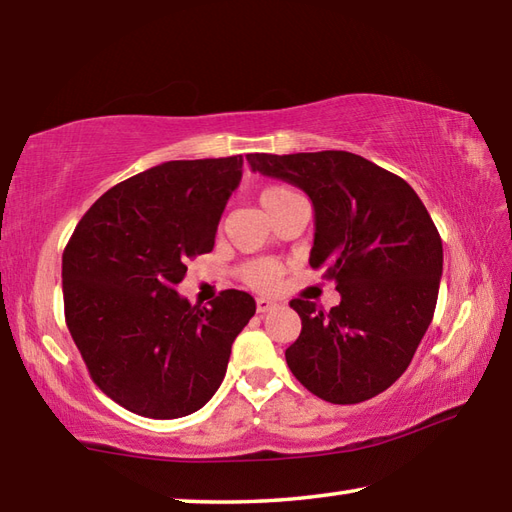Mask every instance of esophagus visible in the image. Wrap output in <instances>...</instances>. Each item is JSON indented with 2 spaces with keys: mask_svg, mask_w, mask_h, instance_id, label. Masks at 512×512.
I'll use <instances>...</instances> for the list:
<instances>
[{
  "mask_svg": "<svg viewBox=\"0 0 512 512\" xmlns=\"http://www.w3.org/2000/svg\"><path fill=\"white\" fill-rule=\"evenodd\" d=\"M255 305H257V314H266V311H273L277 307V302L268 298H257Z\"/></svg>",
  "mask_w": 512,
  "mask_h": 512,
  "instance_id": "1",
  "label": "esophagus"
}]
</instances>
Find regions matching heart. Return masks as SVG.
I'll use <instances>...</instances> for the list:
<instances>
[{"mask_svg":"<svg viewBox=\"0 0 512 512\" xmlns=\"http://www.w3.org/2000/svg\"><path fill=\"white\" fill-rule=\"evenodd\" d=\"M284 194H289V189L271 187V189H266V192H262V196H259V203H262V207H266ZM241 277H244V282L248 284V287L268 293V291H275L277 287H280L282 266L273 262V259H255V262H248L244 268H241Z\"/></svg>","mask_w":512,"mask_h":512,"instance_id":"b5f03b06","label":"heart"}]
</instances>
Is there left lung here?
<instances>
[{
  "label": "left lung",
  "instance_id": "obj_1",
  "mask_svg": "<svg viewBox=\"0 0 512 512\" xmlns=\"http://www.w3.org/2000/svg\"><path fill=\"white\" fill-rule=\"evenodd\" d=\"M250 169L314 203L309 264H327L341 302L291 300L302 329L284 357L302 386L332 404L384 393L409 368L436 309L443 241L413 187L348 151L250 153Z\"/></svg>",
  "mask_w": 512,
  "mask_h": 512
}]
</instances>
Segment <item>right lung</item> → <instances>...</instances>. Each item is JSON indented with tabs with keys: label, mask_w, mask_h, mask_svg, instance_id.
<instances>
[{
	"label": "right lung",
	"mask_w": 512,
	"mask_h": 512,
	"mask_svg": "<svg viewBox=\"0 0 512 512\" xmlns=\"http://www.w3.org/2000/svg\"><path fill=\"white\" fill-rule=\"evenodd\" d=\"M244 158L171 160L108 189L63 253L65 323L94 384L144 418L205 406L237 334L255 316L246 291L212 307L178 296L187 262L214 248Z\"/></svg>",
	"instance_id": "1"
}]
</instances>
